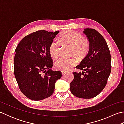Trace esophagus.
Wrapping results in <instances>:
<instances>
[{"mask_svg": "<svg viewBox=\"0 0 124 124\" xmlns=\"http://www.w3.org/2000/svg\"><path fill=\"white\" fill-rule=\"evenodd\" d=\"M67 72H65V71H62V74L63 75H65V73H66Z\"/></svg>", "mask_w": 124, "mask_h": 124, "instance_id": "1", "label": "esophagus"}]
</instances>
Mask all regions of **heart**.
Here are the masks:
<instances>
[{
  "mask_svg": "<svg viewBox=\"0 0 124 124\" xmlns=\"http://www.w3.org/2000/svg\"><path fill=\"white\" fill-rule=\"evenodd\" d=\"M58 40L52 41L49 47V54L54 59L59 56L61 45L70 46V55L79 60L84 59L89 52V43L87 39L75 31H64L60 34ZM76 62L74 57H61L55 62L54 67L58 70L67 71L74 67Z\"/></svg>",
  "mask_w": 124,
  "mask_h": 124,
  "instance_id": "b5f03b06",
  "label": "heart"
}]
</instances>
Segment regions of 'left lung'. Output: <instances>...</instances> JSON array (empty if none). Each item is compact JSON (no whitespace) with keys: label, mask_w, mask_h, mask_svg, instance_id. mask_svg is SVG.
<instances>
[{"label":"left lung","mask_w":124,"mask_h":124,"mask_svg":"<svg viewBox=\"0 0 124 124\" xmlns=\"http://www.w3.org/2000/svg\"><path fill=\"white\" fill-rule=\"evenodd\" d=\"M83 33L89 42L87 55L76 66L82 72H73L70 91L76 97L91 99L99 94L106 86L111 70V59L106 41L99 32L86 28Z\"/></svg>","instance_id":"8db88e82"}]
</instances>
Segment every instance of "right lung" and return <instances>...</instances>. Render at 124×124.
I'll list each match as a JSON object with an SVG mask.
<instances>
[{
  "mask_svg": "<svg viewBox=\"0 0 124 124\" xmlns=\"http://www.w3.org/2000/svg\"><path fill=\"white\" fill-rule=\"evenodd\" d=\"M59 32L39 30L25 36L15 49L14 75L20 89L28 98L39 101L51 96L61 71L51 69L49 52L52 41Z\"/></svg>",
  "mask_w": 124,
  "mask_h": 124,
  "instance_id": "obj_1",
  "label": "right lung"
}]
</instances>
